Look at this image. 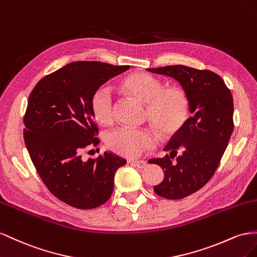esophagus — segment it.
<instances>
[{"label":"esophagus","instance_id":"34e87169","mask_svg":"<svg viewBox=\"0 0 257 257\" xmlns=\"http://www.w3.org/2000/svg\"><path fill=\"white\" fill-rule=\"evenodd\" d=\"M130 164L134 167L139 168V169H143V168H145L146 165H148V163H146L145 160H134V161H131Z\"/></svg>","mask_w":257,"mask_h":257}]
</instances>
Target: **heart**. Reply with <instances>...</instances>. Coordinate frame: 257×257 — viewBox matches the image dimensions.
I'll list each match as a JSON object with an SVG mask.
<instances>
[{
  "label": "heart",
  "instance_id": "b5f03b06",
  "mask_svg": "<svg viewBox=\"0 0 257 257\" xmlns=\"http://www.w3.org/2000/svg\"><path fill=\"white\" fill-rule=\"evenodd\" d=\"M157 77L144 72L128 75L121 87L131 96L146 103L145 116L164 138L177 135L184 126L189 113V98L179 86L164 87ZM91 113L101 124H111L115 119V101L112 90L101 86L92 93ZM107 148L120 156L134 158L155 148L157 137L149 128L120 127L108 133Z\"/></svg>",
  "mask_w": 257,
  "mask_h": 257
}]
</instances>
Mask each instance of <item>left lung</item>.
Here are the masks:
<instances>
[{"mask_svg":"<svg viewBox=\"0 0 257 257\" xmlns=\"http://www.w3.org/2000/svg\"><path fill=\"white\" fill-rule=\"evenodd\" d=\"M148 71L177 79L189 98L192 116L164 149L170 155L149 160L165 172L154 192L167 199H182L206 185L221 163L233 130L232 94L210 70L177 64Z\"/></svg>","mask_w":257,"mask_h":257,"instance_id":"8db88e82","label":"left lung"}]
</instances>
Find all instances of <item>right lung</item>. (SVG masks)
<instances>
[{
  "label": "right lung",
  "instance_id": "1",
  "mask_svg": "<svg viewBox=\"0 0 257 257\" xmlns=\"http://www.w3.org/2000/svg\"><path fill=\"white\" fill-rule=\"evenodd\" d=\"M130 65L71 62L35 85L24 116L25 143L44 184L58 199L77 209H93L111 197L114 175L126 159L104 152L82 159L98 146L99 128L91 113L92 93Z\"/></svg>",
  "mask_w": 257,
  "mask_h": 257
}]
</instances>
